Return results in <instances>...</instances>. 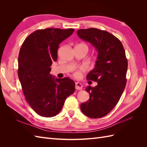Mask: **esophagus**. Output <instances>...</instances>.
Instances as JSON below:
<instances>
[{
  "label": "esophagus",
  "instance_id": "34e87169",
  "mask_svg": "<svg viewBox=\"0 0 147 147\" xmlns=\"http://www.w3.org/2000/svg\"><path fill=\"white\" fill-rule=\"evenodd\" d=\"M83 88V85L82 84V83H79V82H76L75 83V88L77 89L78 90H81Z\"/></svg>",
  "mask_w": 147,
  "mask_h": 147
}]
</instances>
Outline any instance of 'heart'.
<instances>
[{"label": "heart", "instance_id": "obj_1", "mask_svg": "<svg viewBox=\"0 0 147 147\" xmlns=\"http://www.w3.org/2000/svg\"><path fill=\"white\" fill-rule=\"evenodd\" d=\"M86 47H87V46H86ZM74 75H75V77L80 78V77L82 76V74H81L80 72H75Z\"/></svg>", "mask_w": 147, "mask_h": 147}]
</instances>
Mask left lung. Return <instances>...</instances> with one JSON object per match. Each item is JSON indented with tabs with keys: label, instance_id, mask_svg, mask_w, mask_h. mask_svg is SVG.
<instances>
[{
	"label": "left lung",
	"instance_id": "obj_1",
	"mask_svg": "<svg viewBox=\"0 0 147 147\" xmlns=\"http://www.w3.org/2000/svg\"><path fill=\"white\" fill-rule=\"evenodd\" d=\"M77 35L91 43L98 53L94 67L86 77L97 84L86 87L90 99L82 103L80 109L88 117L102 118L117 104L125 88L127 70L125 51L119 40L105 30L79 29Z\"/></svg>",
	"mask_w": 147,
	"mask_h": 147
}]
</instances>
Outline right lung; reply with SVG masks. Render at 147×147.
Masks as SVG:
<instances>
[{"label":"right lung","mask_w":147,"mask_h":147,"mask_svg":"<svg viewBox=\"0 0 147 147\" xmlns=\"http://www.w3.org/2000/svg\"><path fill=\"white\" fill-rule=\"evenodd\" d=\"M74 31L58 28L35 30L25 39L20 49L19 80L26 101L41 117L56 116L65 99L75 92L72 80L55 78L50 74V66L57 59L59 44Z\"/></svg>","instance_id":"add662e5"}]
</instances>
